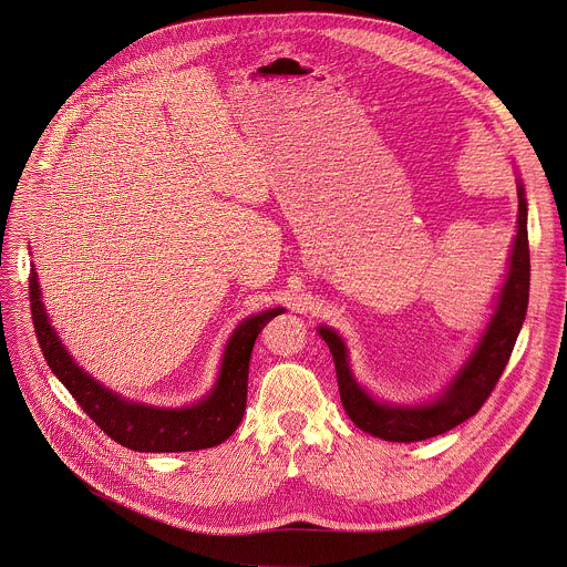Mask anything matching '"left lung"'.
Segmentation results:
<instances>
[{"label": "left lung", "mask_w": 567, "mask_h": 567, "mask_svg": "<svg viewBox=\"0 0 567 567\" xmlns=\"http://www.w3.org/2000/svg\"><path fill=\"white\" fill-rule=\"evenodd\" d=\"M517 196V234L511 247L504 282L493 302V313L482 333L477 336V342L468 351L464 364L455 371L453 380L435 398L417 404L378 400L358 382L349 364V349L342 336L327 324L318 327V333L329 344V351L336 362L342 406L360 431L386 442H422L460 426L462 422L473 417L488 400L511 360V353L526 320L530 296L528 200L519 172Z\"/></svg>", "instance_id": "8db88e82"}]
</instances>
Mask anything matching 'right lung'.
Here are the masks:
<instances>
[{
  "mask_svg": "<svg viewBox=\"0 0 567 567\" xmlns=\"http://www.w3.org/2000/svg\"><path fill=\"white\" fill-rule=\"evenodd\" d=\"M30 309L50 371L110 440L138 453H189L223 444L238 429L247 406L254 342L271 318L285 313L282 307H274L245 318L234 329L225 344L218 378L198 402L156 406L118 395L72 360L45 313L34 265H30Z\"/></svg>",
  "mask_w": 567,
  "mask_h": 567,
  "instance_id": "obj_1",
  "label": "right lung"
}]
</instances>
